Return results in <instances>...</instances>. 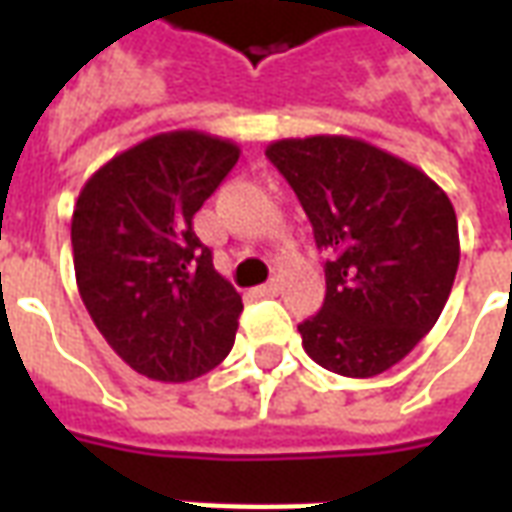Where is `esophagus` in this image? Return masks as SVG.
Wrapping results in <instances>:
<instances>
[{
  "label": "esophagus",
  "instance_id": "1",
  "mask_svg": "<svg viewBox=\"0 0 512 512\" xmlns=\"http://www.w3.org/2000/svg\"><path fill=\"white\" fill-rule=\"evenodd\" d=\"M257 296H277L279 293V282L274 279V282H266V285H260V288H255Z\"/></svg>",
  "mask_w": 512,
  "mask_h": 512
}]
</instances>
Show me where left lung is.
<instances>
[{"label":"left lung","instance_id":"obj_1","mask_svg":"<svg viewBox=\"0 0 512 512\" xmlns=\"http://www.w3.org/2000/svg\"><path fill=\"white\" fill-rule=\"evenodd\" d=\"M285 175L326 249V299L299 323L301 345L337 376L373 378L439 321L461 241L450 197L422 169L354 136L277 139Z\"/></svg>","mask_w":512,"mask_h":512}]
</instances>
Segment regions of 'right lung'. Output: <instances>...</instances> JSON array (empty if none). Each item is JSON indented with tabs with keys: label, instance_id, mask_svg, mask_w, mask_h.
Returning a JSON list of instances; mask_svg holds the SVG:
<instances>
[{
	"label": "right lung",
	"instance_id": "add662e5",
	"mask_svg": "<svg viewBox=\"0 0 512 512\" xmlns=\"http://www.w3.org/2000/svg\"><path fill=\"white\" fill-rule=\"evenodd\" d=\"M241 150L202 131H167L117 153L84 183L71 219L76 285L128 367L180 384L230 354L244 310L191 219Z\"/></svg>",
	"mask_w": 512,
	"mask_h": 512
}]
</instances>
